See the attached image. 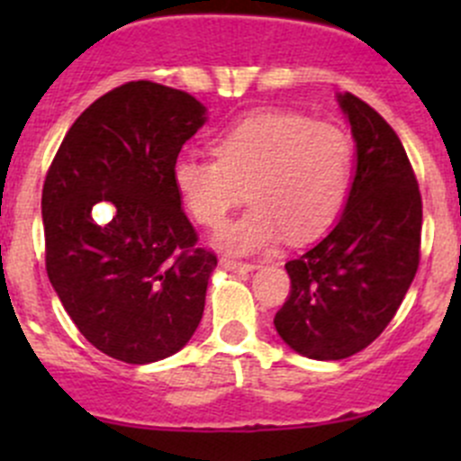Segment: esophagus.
I'll return each instance as SVG.
<instances>
[{"mask_svg":"<svg viewBox=\"0 0 461 461\" xmlns=\"http://www.w3.org/2000/svg\"><path fill=\"white\" fill-rule=\"evenodd\" d=\"M221 267L227 269V272H252V263H240V260L234 258H221Z\"/></svg>","mask_w":461,"mask_h":461,"instance_id":"34e87169","label":"esophagus"}]
</instances>
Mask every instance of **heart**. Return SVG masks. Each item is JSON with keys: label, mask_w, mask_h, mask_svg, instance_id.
Returning <instances> with one entry per match:
<instances>
[{"label": "heart", "mask_w": 461, "mask_h": 461, "mask_svg": "<svg viewBox=\"0 0 461 461\" xmlns=\"http://www.w3.org/2000/svg\"><path fill=\"white\" fill-rule=\"evenodd\" d=\"M213 156L185 153L174 185L187 212L209 230L243 203L252 207L218 234L231 254L272 249L283 236L308 240L332 225L352 183V142L328 122L265 111L239 120L213 138Z\"/></svg>", "instance_id": "1"}]
</instances>
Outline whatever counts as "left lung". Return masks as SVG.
Instances as JSON below:
<instances>
[{
  "label": "left lung",
  "mask_w": 461,
  "mask_h": 461,
  "mask_svg": "<svg viewBox=\"0 0 461 461\" xmlns=\"http://www.w3.org/2000/svg\"><path fill=\"white\" fill-rule=\"evenodd\" d=\"M337 102L355 138V176L330 234L287 260L292 290L274 317L278 337L317 361L357 355L402 305L417 274L421 196L403 144L352 93Z\"/></svg>",
  "instance_id": "8db88e82"
}]
</instances>
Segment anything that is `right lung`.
Returning <instances> with one entry per match:
<instances>
[{
    "label": "right lung",
    "instance_id": "right-lung-1",
    "mask_svg": "<svg viewBox=\"0 0 461 461\" xmlns=\"http://www.w3.org/2000/svg\"><path fill=\"white\" fill-rule=\"evenodd\" d=\"M204 122L189 93L129 82L73 122L44 180L50 285L86 341L124 364L176 355L203 319L216 257L196 248L174 165Z\"/></svg>",
    "mask_w": 461,
    "mask_h": 461
}]
</instances>
